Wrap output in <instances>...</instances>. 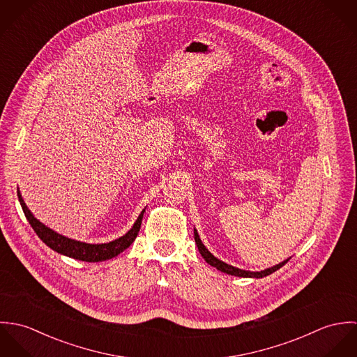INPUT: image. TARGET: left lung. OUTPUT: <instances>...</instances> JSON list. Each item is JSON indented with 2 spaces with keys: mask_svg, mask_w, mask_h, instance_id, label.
<instances>
[{
  "mask_svg": "<svg viewBox=\"0 0 357 357\" xmlns=\"http://www.w3.org/2000/svg\"><path fill=\"white\" fill-rule=\"evenodd\" d=\"M194 235H195V242H197L198 250H199V253H201L204 259H206V262L210 264L211 266L217 268L218 271H221V272H224V273H228V275H232V276H239V278H257V279H258V278H264V276H268V275L273 273L275 271H278L279 268H282V266L289 261V259H286V261H283V262H280V264H278V265H275V266H272V268L264 269V271H261V272L243 271V269L235 268V266H232V265H228V264L220 261L218 258H215L214 255H211V253L204 248L202 241L199 239V235H198L197 229L194 231Z\"/></svg>",
  "mask_w": 357,
  "mask_h": 357,
  "instance_id": "obj_1",
  "label": "left lung"
}]
</instances>
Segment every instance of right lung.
Masks as SVG:
<instances>
[{
  "mask_svg": "<svg viewBox=\"0 0 357 357\" xmlns=\"http://www.w3.org/2000/svg\"><path fill=\"white\" fill-rule=\"evenodd\" d=\"M17 198H19V202L22 204V208H23L24 215L29 220L30 225L33 227V229L36 231L38 238L47 246H50L52 250H54L60 255H67V257H71V258H75V259H79V261H86V262L105 261V259H109V258L122 253L125 249H128L135 242V239H136V236L140 231V225H142V221H143V214L146 211V210L142 211V214L136 220L132 229L128 234H125L123 236H121V238H118V239H115L109 243L89 245V243L73 241V239H68L63 235L56 234L54 231H52L51 228L45 227L43 222H40L31 214V211L27 208V206L24 204L19 191H17Z\"/></svg>",
  "mask_w": 357,
  "mask_h": 357,
  "instance_id": "1",
  "label": "right lung"
}]
</instances>
